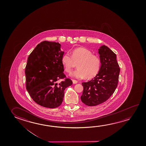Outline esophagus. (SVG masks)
I'll return each instance as SVG.
<instances>
[{
    "instance_id": "obj_1",
    "label": "esophagus",
    "mask_w": 146,
    "mask_h": 146,
    "mask_svg": "<svg viewBox=\"0 0 146 146\" xmlns=\"http://www.w3.org/2000/svg\"><path fill=\"white\" fill-rule=\"evenodd\" d=\"M72 81H73V84H76L78 82L77 80H74V79H73V80H72Z\"/></svg>"
}]
</instances>
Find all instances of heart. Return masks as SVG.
Here are the masks:
<instances>
[{"label": "heart", "mask_w": 146, "mask_h": 146, "mask_svg": "<svg viewBox=\"0 0 146 146\" xmlns=\"http://www.w3.org/2000/svg\"><path fill=\"white\" fill-rule=\"evenodd\" d=\"M61 62L66 72L70 73L76 63L78 68L70 75L77 79H91L95 76L100 70L101 60L98 55L92 54L91 50L84 47L75 48L71 56L65 53L61 58Z\"/></svg>", "instance_id": "1"}]
</instances>
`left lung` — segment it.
Here are the masks:
<instances>
[{"label": "left lung", "mask_w": 146, "mask_h": 146, "mask_svg": "<svg viewBox=\"0 0 146 146\" xmlns=\"http://www.w3.org/2000/svg\"><path fill=\"white\" fill-rule=\"evenodd\" d=\"M101 67L96 76L87 82H82L84 91L81 101L90 106H96L108 100L117 87L119 66L117 55L108 46L98 49Z\"/></svg>", "instance_id": "left-lung-1"}]
</instances>
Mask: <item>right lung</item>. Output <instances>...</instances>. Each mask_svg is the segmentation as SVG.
<instances>
[{"label":"right lung","mask_w":146,"mask_h":146,"mask_svg":"<svg viewBox=\"0 0 146 146\" xmlns=\"http://www.w3.org/2000/svg\"><path fill=\"white\" fill-rule=\"evenodd\" d=\"M60 46L58 42H42L29 55L25 67L27 90L36 103L45 108L60 106L65 89L73 84L63 73L61 58L64 52Z\"/></svg>","instance_id":"obj_1"}]
</instances>
